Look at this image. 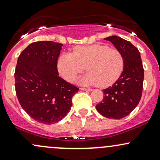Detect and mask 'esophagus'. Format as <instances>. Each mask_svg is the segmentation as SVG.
<instances>
[{
  "label": "esophagus",
  "mask_w": 160,
  "mask_h": 160,
  "mask_svg": "<svg viewBox=\"0 0 160 160\" xmlns=\"http://www.w3.org/2000/svg\"><path fill=\"white\" fill-rule=\"evenodd\" d=\"M80 89L82 91H87V92H92V88H81Z\"/></svg>",
  "instance_id": "1"
}]
</instances>
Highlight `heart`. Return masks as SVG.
Wrapping results in <instances>:
<instances>
[{
	"label": "heart",
	"mask_w": 160,
	"mask_h": 160,
	"mask_svg": "<svg viewBox=\"0 0 160 160\" xmlns=\"http://www.w3.org/2000/svg\"><path fill=\"white\" fill-rule=\"evenodd\" d=\"M58 71L68 82L86 68L87 72L78 79L83 85H97L106 88L113 85L123 72L124 58L120 50L108 46L94 44L76 46L72 53H64L58 59Z\"/></svg>",
	"instance_id": "obj_1"
}]
</instances>
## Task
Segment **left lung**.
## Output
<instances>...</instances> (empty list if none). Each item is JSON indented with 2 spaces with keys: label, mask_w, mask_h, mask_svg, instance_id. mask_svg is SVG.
Returning <instances> with one entry per match:
<instances>
[{
  "label": "left lung",
  "mask_w": 160,
  "mask_h": 160,
  "mask_svg": "<svg viewBox=\"0 0 160 160\" xmlns=\"http://www.w3.org/2000/svg\"><path fill=\"white\" fill-rule=\"evenodd\" d=\"M104 39L114 44L124 58V68L112 86L104 89V98L96 105L102 116L121 119L134 110L142 96L144 69L140 53L131 42L117 36Z\"/></svg>",
  "instance_id": "1"
}]
</instances>
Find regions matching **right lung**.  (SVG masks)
I'll return each mask as SVG.
<instances>
[{
    "mask_svg": "<svg viewBox=\"0 0 160 160\" xmlns=\"http://www.w3.org/2000/svg\"><path fill=\"white\" fill-rule=\"evenodd\" d=\"M62 44L39 41L19 56L15 69V90L22 108L32 119L45 124L66 116L78 88L59 76L57 60Z\"/></svg>",
    "mask_w": 160,
    "mask_h": 160,
    "instance_id": "add662e5",
    "label": "right lung"
}]
</instances>
